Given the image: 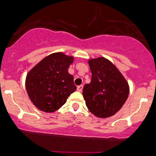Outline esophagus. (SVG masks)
Masks as SVG:
<instances>
[{"label":"esophagus","instance_id":"esophagus-1","mask_svg":"<svg viewBox=\"0 0 156 156\" xmlns=\"http://www.w3.org/2000/svg\"><path fill=\"white\" fill-rule=\"evenodd\" d=\"M83 85H80V86H77V91H80V92H81L82 91H83Z\"/></svg>","mask_w":156,"mask_h":156}]
</instances>
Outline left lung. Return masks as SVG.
<instances>
[{"label":"left lung","instance_id":"1","mask_svg":"<svg viewBox=\"0 0 156 156\" xmlns=\"http://www.w3.org/2000/svg\"><path fill=\"white\" fill-rule=\"evenodd\" d=\"M91 80L83 87L88 110L96 117L108 118L122 107L129 94V85L111 61L104 57L88 61Z\"/></svg>","mask_w":156,"mask_h":156}]
</instances>
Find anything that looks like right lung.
I'll return each instance as SVG.
<instances>
[{
	"label": "right lung",
	"mask_w": 156,
	"mask_h": 156,
	"mask_svg": "<svg viewBox=\"0 0 156 156\" xmlns=\"http://www.w3.org/2000/svg\"><path fill=\"white\" fill-rule=\"evenodd\" d=\"M73 56L54 52L38 62L27 73L25 87L34 105L45 113H54L67 101L76 86L68 68Z\"/></svg>",
	"instance_id": "add662e5"
}]
</instances>
